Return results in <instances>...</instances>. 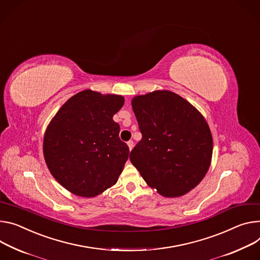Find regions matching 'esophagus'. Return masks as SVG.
Wrapping results in <instances>:
<instances>
[{
	"label": "esophagus",
	"mask_w": 260,
	"mask_h": 260,
	"mask_svg": "<svg viewBox=\"0 0 260 260\" xmlns=\"http://www.w3.org/2000/svg\"><path fill=\"white\" fill-rule=\"evenodd\" d=\"M127 146H128L129 150L133 149V147H134V142H133V141H128V142H127Z\"/></svg>",
	"instance_id": "esophagus-1"
}]
</instances>
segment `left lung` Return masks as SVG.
<instances>
[{
  "label": "left lung",
  "instance_id": "1",
  "mask_svg": "<svg viewBox=\"0 0 260 260\" xmlns=\"http://www.w3.org/2000/svg\"><path fill=\"white\" fill-rule=\"evenodd\" d=\"M142 139L129 154L146 183L167 198L187 194L206 175L212 136L203 115L169 90L132 100Z\"/></svg>",
  "mask_w": 260,
  "mask_h": 260
}]
</instances>
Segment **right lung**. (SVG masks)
<instances>
[{"label":"right lung","mask_w":260,"mask_h":260,"mask_svg":"<svg viewBox=\"0 0 260 260\" xmlns=\"http://www.w3.org/2000/svg\"><path fill=\"white\" fill-rule=\"evenodd\" d=\"M124 105L117 94L90 89L70 98L45 129L43 156L54 178L74 195L92 198L113 186L128 158L113 116Z\"/></svg>","instance_id":"1"}]
</instances>
